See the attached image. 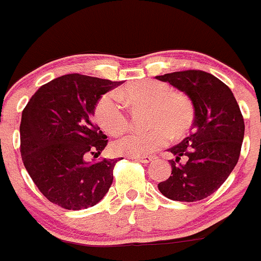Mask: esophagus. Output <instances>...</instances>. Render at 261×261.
Instances as JSON below:
<instances>
[{"mask_svg": "<svg viewBox=\"0 0 261 261\" xmlns=\"http://www.w3.org/2000/svg\"><path fill=\"white\" fill-rule=\"evenodd\" d=\"M134 160H136V161L139 162H142V163H148L152 161V157L151 156H142V157H133Z\"/></svg>", "mask_w": 261, "mask_h": 261, "instance_id": "1", "label": "esophagus"}]
</instances>
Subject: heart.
<instances>
[{"label":"heart","mask_w":261,"mask_h":261,"mask_svg":"<svg viewBox=\"0 0 261 261\" xmlns=\"http://www.w3.org/2000/svg\"><path fill=\"white\" fill-rule=\"evenodd\" d=\"M122 100L134 108H150L146 131H134L115 140L111 145L117 154L142 157L166 146L170 139H181L196 117L191 96L172 91L170 84L154 79L140 80L104 95L96 101L94 117L109 135H120L127 128L128 115Z\"/></svg>","instance_id":"obj_1"}]
</instances>
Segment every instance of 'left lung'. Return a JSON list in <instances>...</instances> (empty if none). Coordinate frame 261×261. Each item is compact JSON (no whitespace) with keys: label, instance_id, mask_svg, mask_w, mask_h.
<instances>
[{"label":"left lung","instance_id":"obj_1","mask_svg":"<svg viewBox=\"0 0 261 261\" xmlns=\"http://www.w3.org/2000/svg\"><path fill=\"white\" fill-rule=\"evenodd\" d=\"M191 96L196 110L192 134L171 147L170 178L159 183L165 197L196 202L214 193L236 167L244 139V119L228 85L203 70L156 76Z\"/></svg>","mask_w":261,"mask_h":261}]
</instances>
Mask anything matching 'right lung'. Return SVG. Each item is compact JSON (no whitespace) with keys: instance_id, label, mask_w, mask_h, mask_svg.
Segmentation results:
<instances>
[{"instance_id":"right-lung-1","label":"right lung","mask_w":261,"mask_h":261,"mask_svg":"<svg viewBox=\"0 0 261 261\" xmlns=\"http://www.w3.org/2000/svg\"><path fill=\"white\" fill-rule=\"evenodd\" d=\"M121 82L67 74L42 85L22 113L21 156L34 185L65 210L93 207L113 183L117 159L88 162L108 145L91 120L96 101Z\"/></svg>"}]
</instances>
